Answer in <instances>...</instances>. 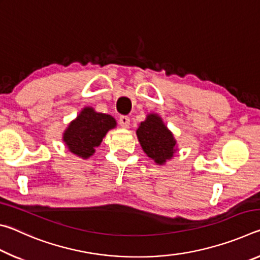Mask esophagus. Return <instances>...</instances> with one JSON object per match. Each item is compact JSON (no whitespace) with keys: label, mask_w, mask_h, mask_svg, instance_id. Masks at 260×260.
Returning a JSON list of instances; mask_svg holds the SVG:
<instances>
[{"label":"esophagus","mask_w":260,"mask_h":260,"mask_svg":"<svg viewBox=\"0 0 260 260\" xmlns=\"http://www.w3.org/2000/svg\"><path fill=\"white\" fill-rule=\"evenodd\" d=\"M129 117L128 116H120L119 117V124L122 128H127L129 126Z\"/></svg>","instance_id":"1"}]
</instances>
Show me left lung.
Here are the masks:
<instances>
[{
  "label": "left lung",
  "instance_id": "left-lung-1",
  "mask_svg": "<svg viewBox=\"0 0 260 260\" xmlns=\"http://www.w3.org/2000/svg\"><path fill=\"white\" fill-rule=\"evenodd\" d=\"M136 134L143 151L157 164H164L173 156L175 140L156 114H149L147 120L141 122Z\"/></svg>",
  "mask_w": 260,
  "mask_h": 260
}]
</instances>
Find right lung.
I'll return each instance as SVG.
<instances>
[{
  "instance_id": "obj_1",
  "label": "right lung",
  "mask_w": 260,
  "mask_h": 260,
  "mask_svg": "<svg viewBox=\"0 0 260 260\" xmlns=\"http://www.w3.org/2000/svg\"><path fill=\"white\" fill-rule=\"evenodd\" d=\"M114 126L116 120L110 114L85 108L65 131L64 141L74 155L88 158L95 152V148L100 146L107 132Z\"/></svg>"
}]
</instances>
